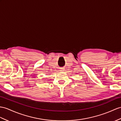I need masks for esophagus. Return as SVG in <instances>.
<instances>
[{"label": "esophagus", "instance_id": "34e87169", "mask_svg": "<svg viewBox=\"0 0 121 121\" xmlns=\"http://www.w3.org/2000/svg\"><path fill=\"white\" fill-rule=\"evenodd\" d=\"M64 70H65L64 68H60V71H64Z\"/></svg>", "mask_w": 121, "mask_h": 121}]
</instances>
